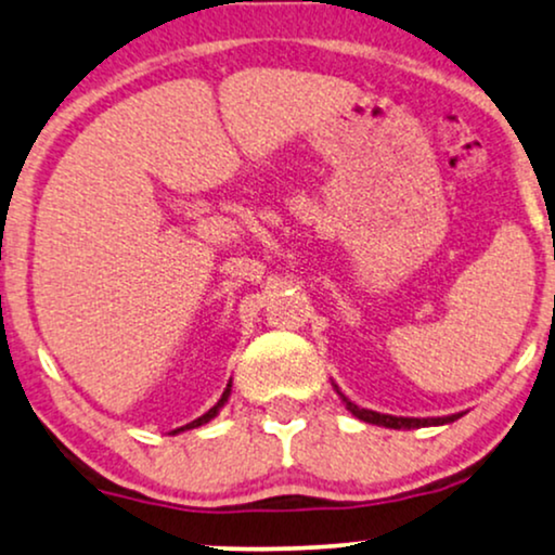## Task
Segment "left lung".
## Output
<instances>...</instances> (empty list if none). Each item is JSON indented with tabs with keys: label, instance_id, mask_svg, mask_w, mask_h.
<instances>
[{
	"label": "left lung",
	"instance_id": "8db88e82",
	"mask_svg": "<svg viewBox=\"0 0 555 555\" xmlns=\"http://www.w3.org/2000/svg\"><path fill=\"white\" fill-rule=\"evenodd\" d=\"M345 400V397H343ZM345 408L356 415V418L366 421V423H376V426H387V428H423V426H441V423H452L457 421L460 415H449V418H397V415H382L374 413V410H363L353 405L350 400H345Z\"/></svg>",
	"mask_w": 555,
	"mask_h": 555
}]
</instances>
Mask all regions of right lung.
<instances>
[{
  "mask_svg": "<svg viewBox=\"0 0 555 555\" xmlns=\"http://www.w3.org/2000/svg\"><path fill=\"white\" fill-rule=\"evenodd\" d=\"M228 395H231V384H228V387H225V392H223V397H220V400H218V405H212L210 410H207V413H205V415H199V418H197V421L186 423V426H184V428H197V426H202V423H207V421H210V418H215V415H218V410L225 405Z\"/></svg>",
  "mask_w": 555,
  "mask_h": 555,
  "instance_id": "add662e5",
  "label": "right lung"
}]
</instances>
